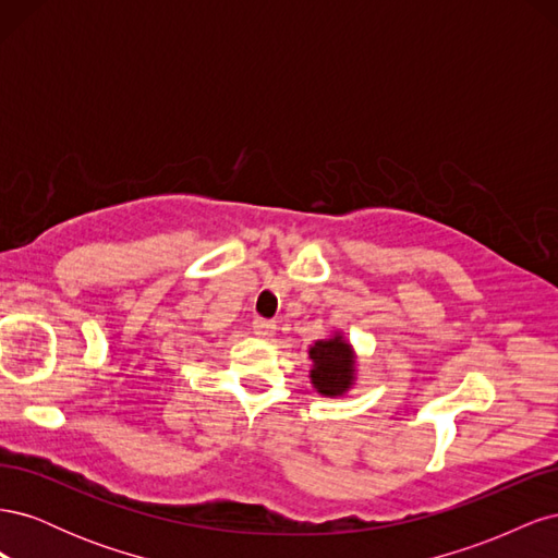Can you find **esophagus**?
<instances>
[{"instance_id":"1","label":"esophagus","mask_w":558,"mask_h":558,"mask_svg":"<svg viewBox=\"0 0 558 558\" xmlns=\"http://www.w3.org/2000/svg\"><path fill=\"white\" fill-rule=\"evenodd\" d=\"M251 328H253V332H256L258 337H272L277 332V320L258 316V318H253Z\"/></svg>"}]
</instances>
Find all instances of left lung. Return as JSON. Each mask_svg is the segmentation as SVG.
Wrapping results in <instances>:
<instances>
[{
    "instance_id": "left-lung-1",
    "label": "left lung",
    "mask_w": 558,
    "mask_h": 558,
    "mask_svg": "<svg viewBox=\"0 0 558 558\" xmlns=\"http://www.w3.org/2000/svg\"><path fill=\"white\" fill-rule=\"evenodd\" d=\"M310 356L314 361L312 369V384L318 388V393L337 396L344 393L351 384V349L342 340L335 337L328 342H316L310 349Z\"/></svg>"
}]
</instances>
